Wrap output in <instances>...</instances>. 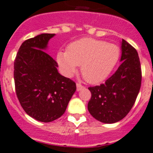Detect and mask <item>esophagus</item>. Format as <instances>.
Wrapping results in <instances>:
<instances>
[{"instance_id":"obj_1","label":"esophagus","mask_w":153,"mask_h":153,"mask_svg":"<svg viewBox=\"0 0 153 153\" xmlns=\"http://www.w3.org/2000/svg\"><path fill=\"white\" fill-rule=\"evenodd\" d=\"M76 86H77V91H81V89H83V88H85V87H84L83 85H81V84H79V83H77L76 84Z\"/></svg>"}]
</instances>
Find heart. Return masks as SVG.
<instances>
[{
    "label": "heart",
    "instance_id": "1",
    "mask_svg": "<svg viewBox=\"0 0 153 153\" xmlns=\"http://www.w3.org/2000/svg\"><path fill=\"white\" fill-rule=\"evenodd\" d=\"M121 55L117 44L85 38L71 43L67 51H59L56 61L64 75L72 76L81 65L84 78L91 84L105 80L116 66Z\"/></svg>",
    "mask_w": 153,
    "mask_h": 153
}]
</instances>
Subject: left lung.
Here are the masks:
<instances>
[{
	"label": "left lung",
	"instance_id": "left-lung-1",
	"mask_svg": "<svg viewBox=\"0 0 153 153\" xmlns=\"http://www.w3.org/2000/svg\"><path fill=\"white\" fill-rule=\"evenodd\" d=\"M122 64L104 84L88 88L91 115L102 123L119 122L131 111L139 94L142 80L137 51L125 40L122 41Z\"/></svg>",
	"mask_w": 153,
	"mask_h": 153
}]
</instances>
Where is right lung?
I'll return each instance as SVG.
<instances>
[{
  "label": "right lung",
  "mask_w": 153,
  "mask_h": 153,
  "mask_svg": "<svg viewBox=\"0 0 153 153\" xmlns=\"http://www.w3.org/2000/svg\"><path fill=\"white\" fill-rule=\"evenodd\" d=\"M55 34H41L24 41L14 61L16 96L31 118L51 122L65 112L76 91L73 81L58 72V64L44 50Z\"/></svg>",
  "instance_id": "right-lung-1"
}]
</instances>
